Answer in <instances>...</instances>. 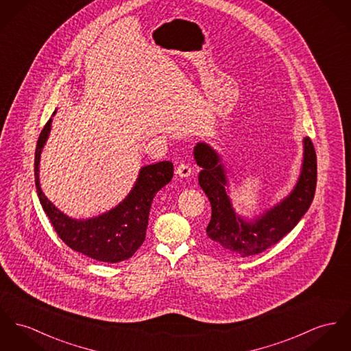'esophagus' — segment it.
Returning a JSON list of instances; mask_svg holds the SVG:
<instances>
[{"instance_id": "34e87169", "label": "esophagus", "mask_w": 351, "mask_h": 351, "mask_svg": "<svg viewBox=\"0 0 351 351\" xmlns=\"http://www.w3.org/2000/svg\"><path fill=\"white\" fill-rule=\"evenodd\" d=\"M176 175L180 176V178H189L192 175V168L189 164L186 162H180L179 167L176 168Z\"/></svg>"}]
</instances>
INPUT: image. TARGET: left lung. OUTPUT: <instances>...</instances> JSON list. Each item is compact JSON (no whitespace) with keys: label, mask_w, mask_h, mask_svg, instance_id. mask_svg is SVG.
Segmentation results:
<instances>
[{"label":"left lung","mask_w":351,"mask_h":351,"mask_svg":"<svg viewBox=\"0 0 351 351\" xmlns=\"http://www.w3.org/2000/svg\"><path fill=\"white\" fill-rule=\"evenodd\" d=\"M303 143V165L295 189L278 206L250 223L237 215L231 206L226 192V172L217 154L204 143L195 147V160L202 167L199 184L213 210L207 237L217 250L241 256L255 255L276 244L297 226L308 210L317 187L315 148L310 137H304Z\"/></svg>","instance_id":"left-lung-1"}]
</instances>
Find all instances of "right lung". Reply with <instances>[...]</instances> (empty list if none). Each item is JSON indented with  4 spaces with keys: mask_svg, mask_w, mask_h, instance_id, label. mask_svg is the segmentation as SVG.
<instances>
[{
    "mask_svg": "<svg viewBox=\"0 0 351 351\" xmlns=\"http://www.w3.org/2000/svg\"><path fill=\"white\" fill-rule=\"evenodd\" d=\"M52 117L41 131L34 155V178L40 203L54 231L72 250L99 262L117 263L131 258L145 239L148 215L158 191L173 176V164L160 162L140 169L130 195L107 214L75 220L58 211L43 193L38 182V164L43 147L51 132Z\"/></svg>",
    "mask_w": 351,
    "mask_h": 351,
    "instance_id": "1",
    "label": "right lung"
}]
</instances>
